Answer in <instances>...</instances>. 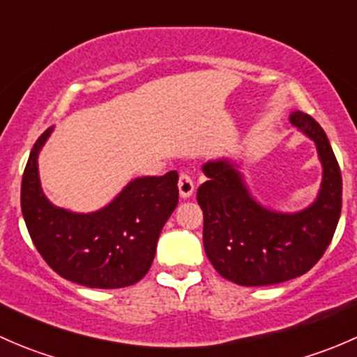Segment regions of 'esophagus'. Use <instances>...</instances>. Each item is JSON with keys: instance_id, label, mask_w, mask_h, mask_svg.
<instances>
[{"instance_id": "1", "label": "esophagus", "mask_w": 357, "mask_h": 357, "mask_svg": "<svg viewBox=\"0 0 357 357\" xmlns=\"http://www.w3.org/2000/svg\"><path fill=\"white\" fill-rule=\"evenodd\" d=\"M178 188H179V197L181 199H190L195 192V185H193L192 176L186 174V172H181L179 174V181H178Z\"/></svg>"}]
</instances>
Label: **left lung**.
Listing matches in <instances>:
<instances>
[{
    "label": "left lung",
    "instance_id": "left-lung-1",
    "mask_svg": "<svg viewBox=\"0 0 357 357\" xmlns=\"http://www.w3.org/2000/svg\"><path fill=\"white\" fill-rule=\"evenodd\" d=\"M316 145L323 176L318 195L295 212L255 200L242 160L215 158L204 164L207 181L197 200L204 211V248L222 278L243 287L289 282L307 273L325 254L342 211V176L321 126L301 110L289 117Z\"/></svg>",
    "mask_w": 357,
    "mask_h": 357
}]
</instances>
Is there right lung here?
Here are the masks:
<instances>
[{"label": "right lung", "instance_id": "obj_1", "mask_svg": "<svg viewBox=\"0 0 357 357\" xmlns=\"http://www.w3.org/2000/svg\"><path fill=\"white\" fill-rule=\"evenodd\" d=\"M55 126L34 143L22 176L20 205L29 235L50 268L89 289H122L149 273L158 235L178 205V172L135 178L105 207L74 212L48 200L39 152Z\"/></svg>", "mask_w": 357, "mask_h": 357}]
</instances>
